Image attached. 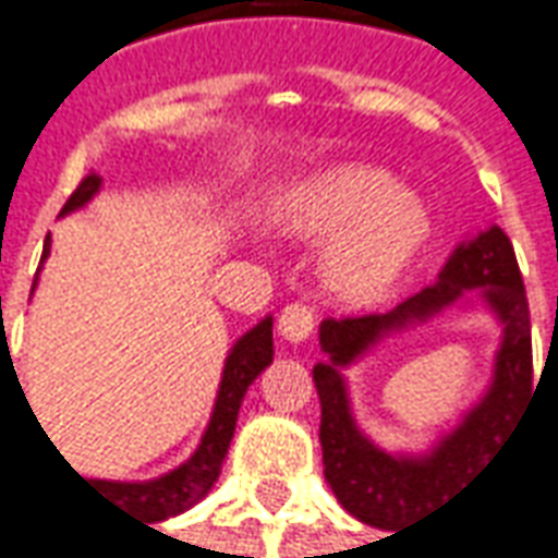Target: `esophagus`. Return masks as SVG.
Wrapping results in <instances>:
<instances>
[{"label": "esophagus", "instance_id": "34e87169", "mask_svg": "<svg viewBox=\"0 0 558 558\" xmlns=\"http://www.w3.org/2000/svg\"><path fill=\"white\" fill-rule=\"evenodd\" d=\"M280 337L290 339V342H305V339L315 333V312L308 305H287L278 317Z\"/></svg>", "mask_w": 558, "mask_h": 558}]
</instances>
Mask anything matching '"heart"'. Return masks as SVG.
I'll return each instance as SVG.
<instances>
[{"mask_svg":"<svg viewBox=\"0 0 558 558\" xmlns=\"http://www.w3.org/2000/svg\"><path fill=\"white\" fill-rule=\"evenodd\" d=\"M290 231L315 241L339 238L324 262V280L339 299L383 296L420 253L429 209L389 169L339 163L315 172L287 201Z\"/></svg>","mask_w":558,"mask_h":558,"instance_id":"heart-1","label":"heart"}]
</instances>
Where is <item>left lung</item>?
Returning <instances> with one entry per match:
<instances>
[{
	"instance_id": "obj_1",
	"label": "left lung",
	"mask_w": 558,
	"mask_h": 558,
	"mask_svg": "<svg viewBox=\"0 0 558 558\" xmlns=\"http://www.w3.org/2000/svg\"><path fill=\"white\" fill-rule=\"evenodd\" d=\"M482 298L501 324L489 389L448 434L426 452H386L356 426L348 369L383 338L425 323L453 304ZM320 352L315 386L320 398V451L324 478L349 515L374 529L392 531L441 507L466 478L490 466L534 392L531 379V320L525 283L504 228L490 225L470 241L457 243L438 280L392 312L361 317H327L317 330Z\"/></svg>"
}]
</instances>
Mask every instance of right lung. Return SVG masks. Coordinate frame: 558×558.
Listing matches in <instances>:
<instances>
[{
    "mask_svg": "<svg viewBox=\"0 0 558 558\" xmlns=\"http://www.w3.org/2000/svg\"><path fill=\"white\" fill-rule=\"evenodd\" d=\"M101 182L105 179L95 175V172L86 175L83 184L64 203L61 216H70V213L83 209L101 191ZM49 253L51 238L46 241V250H43V262L49 259ZM33 290H36V280H33ZM271 324H275V317L265 315L253 330H246L231 345V352L225 357V367H221L219 392H216V404H213L209 423L203 429L201 445H197V451L184 460L182 466L169 470L166 475H157V478H147V482H110V478H83V482H88L95 488V494L107 497L110 504H117L120 509H129V512H138L147 522H163L169 515H179V512L191 509L194 504H201L203 497L209 494V488L216 485L221 463L228 457V445L234 438L243 395H246V389L256 383V376L275 357ZM14 376H17V371H14Z\"/></svg>",
    "mask_w": 558,
    "mask_h": 558,
    "instance_id": "right-lung-1",
    "label": "right lung"
}]
</instances>
